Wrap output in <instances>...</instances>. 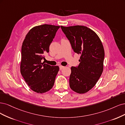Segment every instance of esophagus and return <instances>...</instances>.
<instances>
[{
  "label": "esophagus",
  "mask_w": 125,
  "mask_h": 125,
  "mask_svg": "<svg viewBox=\"0 0 125 125\" xmlns=\"http://www.w3.org/2000/svg\"><path fill=\"white\" fill-rule=\"evenodd\" d=\"M65 67L64 66H62V65H60V66H59V68H60V70H62V69H63V68Z\"/></svg>",
  "instance_id": "34e87169"
}]
</instances>
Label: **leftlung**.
<instances>
[{
    "label": "left lung",
    "instance_id": "8db88e82",
    "mask_svg": "<svg viewBox=\"0 0 125 125\" xmlns=\"http://www.w3.org/2000/svg\"><path fill=\"white\" fill-rule=\"evenodd\" d=\"M61 28L74 52L80 54L78 66L71 67L70 88L77 93L84 94L95 86L103 72V45L95 32L86 26Z\"/></svg>",
    "mask_w": 125,
    "mask_h": 125
}]
</instances>
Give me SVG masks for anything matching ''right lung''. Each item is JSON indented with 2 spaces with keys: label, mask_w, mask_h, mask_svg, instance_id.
<instances>
[{
  "label": "right lung",
  "mask_w": 125,
  "mask_h": 125,
  "mask_svg": "<svg viewBox=\"0 0 125 125\" xmlns=\"http://www.w3.org/2000/svg\"><path fill=\"white\" fill-rule=\"evenodd\" d=\"M60 26L43 24L29 31L22 46L21 73L31 89L43 94L53 87L59 67L42 62Z\"/></svg>",
  "instance_id": "add662e5"
}]
</instances>
